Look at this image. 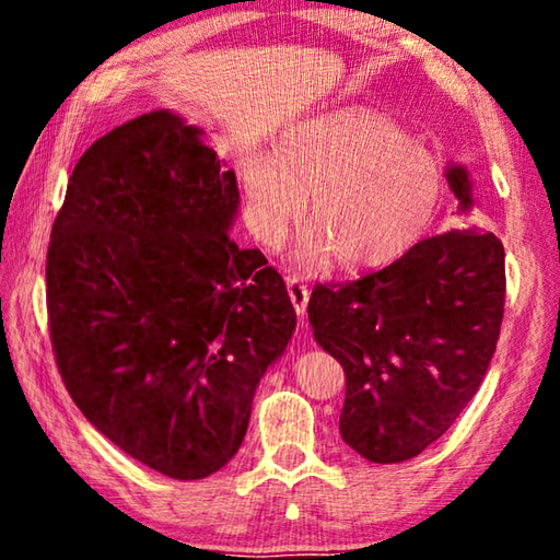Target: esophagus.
<instances>
[{
    "label": "esophagus",
    "instance_id": "obj_1",
    "mask_svg": "<svg viewBox=\"0 0 560 560\" xmlns=\"http://www.w3.org/2000/svg\"><path fill=\"white\" fill-rule=\"evenodd\" d=\"M287 287H289V296H291L293 308H296L299 316H303V314H306V308H308L311 289L299 277H289L287 279Z\"/></svg>",
    "mask_w": 560,
    "mask_h": 560
}]
</instances>
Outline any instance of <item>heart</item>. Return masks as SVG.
<instances>
[{
    "label": "heart",
    "mask_w": 560,
    "mask_h": 560,
    "mask_svg": "<svg viewBox=\"0 0 560 560\" xmlns=\"http://www.w3.org/2000/svg\"><path fill=\"white\" fill-rule=\"evenodd\" d=\"M246 220L279 246L303 212V259L330 252L348 269L373 267L417 242L440 212L444 173L407 130L373 110H340L293 128L279 155L244 165Z\"/></svg>",
    "instance_id": "obj_1"
}]
</instances>
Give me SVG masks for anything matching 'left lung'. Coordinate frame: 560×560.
<instances>
[{
	"mask_svg": "<svg viewBox=\"0 0 560 560\" xmlns=\"http://www.w3.org/2000/svg\"><path fill=\"white\" fill-rule=\"evenodd\" d=\"M471 210L462 165L447 170ZM504 244L474 224L417 242L385 269L316 283L308 320L346 373L340 438L375 464L412 459L477 395L504 318Z\"/></svg>",
	"mask_w": 560,
	"mask_h": 560,
	"instance_id": "8db88e82",
	"label": "left lung"
}]
</instances>
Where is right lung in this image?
I'll list each match as a JSON object with an SVG mask.
<instances>
[{
  "label": "right lung",
  "instance_id": "obj_1",
  "mask_svg": "<svg viewBox=\"0 0 560 560\" xmlns=\"http://www.w3.org/2000/svg\"><path fill=\"white\" fill-rule=\"evenodd\" d=\"M170 110L75 163L46 254L56 365L83 417L170 479H205L246 434L296 328L281 273L240 249L234 170Z\"/></svg>",
  "mask_w": 560,
  "mask_h": 560
}]
</instances>
